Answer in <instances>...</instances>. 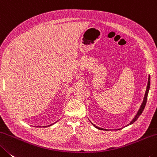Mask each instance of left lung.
<instances>
[{"instance_id":"8db88e82","label":"left lung","mask_w":157,"mask_h":157,"mask_svg":"<svg viewBox=\"0 0 157 157\" xmlns=\"http://www.w3.org/2000/svg\"><path fill=\"white\" fill-rule=\"evenodd\" d=\"M150 76L149 75V77H148V82H147V88H146V91H145V96H144L143 101V102H142V104H141L140 106V108H139V109H138V112L136 113V115H135V116H134V117L133 118V120H132V121H131V122L129 123V124L126 125L125 127H127V126H129V125H130V124H133V122L136 121L137 119H138V117H139L140 115L141 114H142V113H143V110H144V109H145V107L146 102H147V95H148L149 90H150ZM91 123H92V122H91ZM92 124L93 125L94 127L97 128V129H100V130H106V131L109 130V129H103V128H101V127H97V126H96L95 124H94L93 123H92ZM120 129H117V130H120Z\"/></svg>"}]
</instances>
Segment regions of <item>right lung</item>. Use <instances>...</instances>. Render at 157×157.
I'll use <instances>...</instances> for the list:
<instances>
[{
    "mask_svg": "<svg viewBox=\"0 0 157 157\" xmlns=\"http://www.w3.org/2000/svg\"><path fill=\"white\" fill-rule=\"evenodd\" d=\"M55 122V123H56ZM53 124H54V123H53ZM53 124H50V125H48V126H45V127H50V126H51V125H53Z\"/></svg>",
    "mask_w": 157,
    "mask_h": 157,
    "instance_id": "add662e5",
    "label": "right lung"
}]
</instances>
